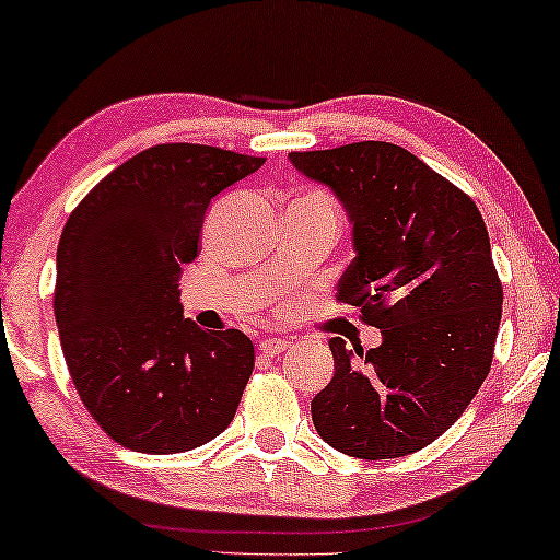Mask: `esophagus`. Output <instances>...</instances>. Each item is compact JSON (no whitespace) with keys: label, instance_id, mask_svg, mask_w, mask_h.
Listing matches in <instances>:
<instances>
[{"label":"esophagus","instance_id":"obj_1","mask_svg":"<svg viewBox=\"0 0 560 560\" xmlns=\"http://www.w3.org/2000/svg\"><path fill=\"white\" fill-rule=\"evenodd\" d=\"M291 346V341L287 339H264L259 343V351L266 353V357H279V353H283Z\"/></svg>","mask_w":560,"mask_h":560}]
</instances>
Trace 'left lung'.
<instances>
[{"mask_svg":"<svg viewBox=\"0 0 560 560\" xmlns=\"http://www.w3.org/2000/svg\"><path fill=\"white\" fill-rule=\"evenodd\" d=\"M331 189L353 226L357 259L339 301L381 328L353 361L334 336V378L312 401L328 446L353 458H398L446 433L491 371L503 289L474 199L388 141L291 152Z\"/></svg>","mask_w":560,"mask_h":560,"instance_id":"obj_1","label":"left lung"}]
</instances>
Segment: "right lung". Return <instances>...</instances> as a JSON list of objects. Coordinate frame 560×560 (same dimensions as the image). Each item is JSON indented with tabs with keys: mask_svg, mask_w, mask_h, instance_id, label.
I'll return each instance as SVG.
<instances>
[{
	"mask_svg": "<svg viewBox=\"0 0 560 560\" xmlns=\"http://www.w3.org/2000/svg\"><path fill=\"white\" fill-rule=\"evenodd\" d=\"M266 159L207 144H156L114 168L67 219L55 316L77 394L106 436L182 454L232 423L254 371L238 328L184 318L182 264L199 254L211 199Z\"/></svg>",
	"mask_w": 560,
	"mask_h": 560,
	"instance_id": "1",
	"label": "right lung"
}]
</instances>
